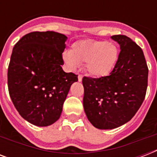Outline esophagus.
Here are the masks:
<instances>
[{
  "mask_svg": "<svg viewBox=\"0 0 157 157\" xmlns=\"http://www.w3.org/2000/svg\"><path fill=\"white\" fill-rule=\"evenodd\" d=\"M82 78H83V76H82V75H81V74H79V75H78V81H82Z\"/></svg>",
  "mask_w": 157,
  "mask_h": 157,
  "instance_id": "34e87169",
  "label": "esophagus"
}]
</instances>
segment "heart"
Wrapping results in <instances>:
<instances>
[{
  "instance_id": "1",
  "label": "heart",
  "mask_w": 157,
  "mask_h": 157,
  "mask_svg": "<svg viewBox=\"0 0 157 157\" xmlns=\"http://www.w3.org/2000/svg\"><path fill=\"white\" fill-rule=\"evenodd\" d=\"M65 63L71 69L85 63L86 71L94 77L109 75L118 59V49L107 40L91 39L77 40L71 45L70 52L63 55Z\"/></svg>"
}]
</instances>
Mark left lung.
<instances>
[{
	"label": "left lung",
	"instance_id": "obj_1",
	"mask_svg": "<svg viewBox=\"0 0 157 157\" xmlns=\"http://www.w3.org/2000/svg\"><path fill=\"white\" fill-rule=\"evenodd\" d=\"M121 52L109 76H84L83 106L94 126L112 129L129 121L141 107L146 95L148 67L144 52L124 35L112 36Z\"/></svg>",
	"mask_w": 157,
	"mask_h": 157
}]
</instances>
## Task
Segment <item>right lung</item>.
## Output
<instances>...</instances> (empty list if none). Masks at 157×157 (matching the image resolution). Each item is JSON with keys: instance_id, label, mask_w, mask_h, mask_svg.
<instances>
[{"instance_id": "right-lung-1", "label": "right lung", "mask_w": 157, "mask_h": 157, "mask_svg": "<svg viewBox=\"0 0 157 157\" xmlns=\"http://www.w3.org/2000/svg\"><path fill=\"white\" fill-rule=\"evenodd\" d=\"M67 37L55 32H33L13 46L8 67L9 94L23 119L48 126L60 117L77 75L67 73L63 52Z\"/></svg>"}]
</instances>
